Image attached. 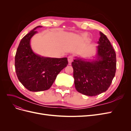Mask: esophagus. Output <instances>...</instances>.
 I'll return each instance as SVG.
<instances>
[{"mask_svg":"<svg viewBox=\"0 0 131 131\" xmlns=\"http://www.w3.org/2000/svg\"><path fill=\"white\" fill-rule=\"evenodd\" d=\"M73 58H74L73 56H72V55H70V56H69L68 57V62L69 64H70V63L72 62V61L73 60Z\"/></svg>","mask_w":131,"mask_h":131,"instance_id":"34e87169","label":"esophagus"}]
</instances>
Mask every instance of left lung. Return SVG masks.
Instances as JSON below:
<instances>
[{
	"label": "left lung",
	"mask_w": 131,
	"mask_h": 131,
	"mask_svg": "<svg viewBox=\"0 0 131 131\" xmlns=\"http://www.w3.org/2000/svg\"><path fill=\"white\" fill-rule=\"evenodd\" d=\"M98 56L94 62L74 59L72 63L76 90L82 94L95 96L110 87L116 69V53L106 35L100 31Z\"/></svg>",
	"instance_id": "8db88e82"
}]
</instances>
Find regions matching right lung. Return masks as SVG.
<instances>
[{"label": "right lung", "mask_w": 131, "mask_h": 131, "mask_svg": "<svg viewBox=\"0 0 131 131\" xmlns=\"http://www.w3.org/2000/svg\"><path fill=\"white\" fill-rule=\"evenodd\" d=\"M39 26L21 40L15 55V71L19 81L30 91L38 92L49 89L57 75L68 64L67 58L41 57L35 54L30 46V40Z\"/></svg>", "instance_id": "add662e5"}]
</instances>
